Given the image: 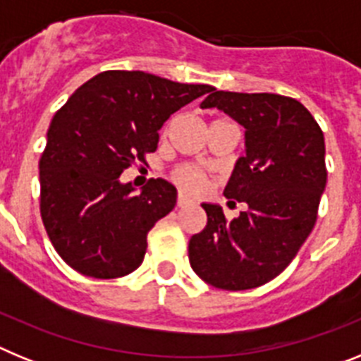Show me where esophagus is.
Listing matches in <instances>:
<instances>
[{"instance_id": "34e87169", "label": "esophagus", "mask_w": 361, "mask_h": 361, "mask_svg": "<svg viewBox=\"0 0 361 361\" xmlns=\"http://www.w3.org/2000/svg\"><path fill=\"white\" fill-rule=\"evenodd\" d=\"M190 204H191L190 197L183 195V193H178V197H177V206H178V208H186V206H190Z\"/></svg>"}]
</instances>
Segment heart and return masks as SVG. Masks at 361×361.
<instances>
[{
  "mask_svg": "<svg viewBox=\"0 0 361 361\" xmlns=\"http://www.w3.org/2000/svg\"><path fill=\"white\" fill-rule=\"evenodd\" d=\"M173 178L178 186L184 188L186 191H191V193L202 190L204 186L202 173L197 171L195 168H191V166H180V168H177L173 173Z\"/></svg>",
  "mask_w": 361,
  "mask_h": 361,
  "instance_id": "b5f03b06",
  "label": "heart"
}]
</instances>
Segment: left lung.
<instances>
[{
	"label": "left lung",
	"instance_id": "left-lung-1",
	"mask_svg": "<svg viewBox=\"0 0 361 361\" xmlns=\"http://www.w3.org/2000/svg\"><path fill=\"white\" fill-rule=\"evenodd\" d=\"M200 108H219L244 126L245 155L224 190L247 209L228 222L204 202L208 224L190 238L191 269L209 286L244 291L289 266L314 228L327 183L320 126L296 99L215 88Z\"/></svg>",
	"mask_w": 361,
	"mask_h": 361
}]
</instances>
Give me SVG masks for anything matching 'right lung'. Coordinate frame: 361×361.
<instances>
[{
	"label": "right lung",
	"instance_id": "right-lung-1",
	"mask_svg": "<svg viewBox=\"0 0 361 361\" xmlns=\"http://www.w3.org/2000/svg\"><path fill=\"white\" fill-rule=\"evenodd\" d=\"M212 90L141 70H108L54 116L39 161L41 219L72 269L117 279L141 266L148 231L175 208L177 190L152 178L135 191L121 173L157 149L171 114Z\"/></svg>",
	"mask_w": 361,
	"mask_h": 361
}]
</instances>
